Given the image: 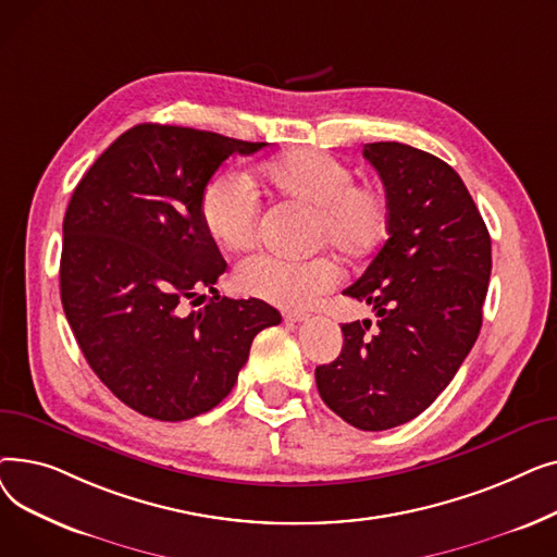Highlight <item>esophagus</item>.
I'll return each mask as SVG.
<instances>
[{
	"instance_id": "esophagus-1",
	"label": "esophagus",
	"mask_w": 557,
	"mask_h": 557,
	"mask_svg": "<svg viewBox=\"0 0 557 557\" xmlns=\"http://www.w3.org/2000/svg\"><path fill=\"white\" fill-rule=\"evenodd\" d=\"M284 320H288V323H305V320H309V313L307 311H288V313H284Z\"/></svg>"
}]
</instances>
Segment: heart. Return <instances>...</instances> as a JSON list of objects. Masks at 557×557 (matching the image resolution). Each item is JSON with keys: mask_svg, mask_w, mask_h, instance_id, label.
I'll return each mask as SVG.
<instances>
[{"mask_svg": "<svg viewBox=\"0 0 557 557\" xmlns=\"http://www.w3.org/2000/svg\"><path fill=\"white\" fill-rule=\"evenodd\" d=\"M261 178L273 191L315 210V244H330L347 257H359L384 239L391 219L386 194L374 185H357L355 171L323 151L298 149L277 156L261 166ZM259 214V198L237 171L216 173L202 191V225L227 250L252 246ZM338 280L341 269L330 257L255 255L234 271V282L246 296L282 309L309 307Z\"/></svg>", "mask_w": 557, "mask_h": 557, "instance_id": "1", "label": "heart"}]
</instances>
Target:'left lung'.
I'll list each match as a JSON object with an SVG mask.
<instances>
[{
  "mask_svg": "<svg viewBox=\"0 0 557 557\" xmlns=\"http://www.w3.org/2000/svg\"><path fill=\"white\" fill-rule=\"evenodd\" d=\"M363 158L382 175L388 239L343 294L370 320L345 323L336 361L315 368L332 411L361 431L418 418L441 395L479 338L492 271L490 232L460 175L399 141H372Z\"/></svg>",
  "mask_w": 557,
  "mask_h": 557,
  "instance_id": "obj_1",
  "label": "left lung"
}]
</instances>
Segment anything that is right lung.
Wrapping results in <instances>:
<instances>
[{
    "label": "right lung",
    "mask_w": 557,
    "mask_h": 557,
    "mask_svg": "<svg viewBox=\"0 0 557 557\" xmlns=\"http://www.w3.org/2000/svg\"><path fill=\"white\" fill-rule=\"evenodd\" d=\"M263 146L139 124L72 194L61 255L67 323L95 374L146 418L181 422L212 411L237 384L252 338L282 323L263 300L219 296L227 263L200 219L216 169ZM205 289L213 298L200 306Z\"/></svg>",
    "instance_id": "right-lung-1"
}]
</instances>
